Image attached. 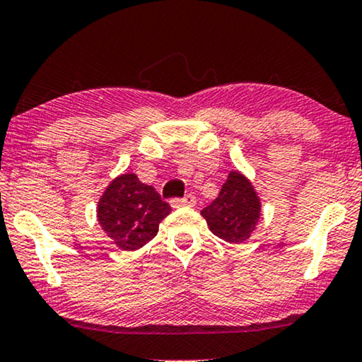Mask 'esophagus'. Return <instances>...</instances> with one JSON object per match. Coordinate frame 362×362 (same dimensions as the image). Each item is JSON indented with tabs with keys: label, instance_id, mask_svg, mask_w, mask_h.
I'll return each instance as SVG.
<instances>
[{
	"label": "esophagus",
	"instance_id": "obj_1",
	"mask_svg": "<svg viewBox=\"0 0 362 362\" xmlns=\"http://www.w3.org/2000/svg\"><path fill=\"white\" fill-rule=\"evenodd\" d=\"M173 208H181V206H194L196 204V198L192 194H187L186 198H175L170 201Z\"/></svg>",
	"mask_w": 362,
	"mask_h": 362
}]
</instances>
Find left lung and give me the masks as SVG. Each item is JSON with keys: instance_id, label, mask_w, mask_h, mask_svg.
<instances>
[{"instance_id": "obj_1", "label": "left lung", "mask_w": 362, "mask_h": 362, "mask_svg": "<svg viewBox=\"0 0 362 362\" xmlns=\"http://www.w3.org/2000/svg\"><path fill=\"white\" fill-rule=\"evenodd\" d=\"M213 234L228 243L250 239L261 216V203L255 187L241 173H229L218 198L201 211Z\"/></svg>"}]
</instances>
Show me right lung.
<instances>
[{
    "label": "right lung",
    "instance_id": "right-lung-1",
    "mask_svg": "<svg viewBox=\"0 0 362 362\" xmlns=\"http://www.w3.org/2000/svg\"><path fill=\"white\" fill-rule=\"evenodd\" d=\"M170 211L171 206L164 203L153 186L129 173L106 187L98 203V221L116 246L134 251L156 236L159 223Z\"/></svg>",
    "mask_w": 362,
    "mask_h": 362
}]
</instances>
